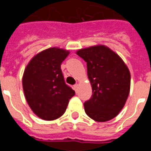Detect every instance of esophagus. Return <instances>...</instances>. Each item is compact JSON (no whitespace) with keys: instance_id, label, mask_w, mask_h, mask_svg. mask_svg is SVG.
Here are the masks:
<instances>
[{"instance_id":"obj_1","label":"esophagus","mask_w":151,"mask_h":151,"mask_svg":"<svg viewBox=\"0 0 151 151\" xmlns=\"http://www.w3.org/2000/svg\"><path fill=\"white\" fill-rule=\"evenodd\" d=\"M78 84H75V85L73 86V88H74V90H75V91H78Z\"/></svg>"}]
</instances>
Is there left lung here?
<instances>
[{
  "mask_svg": "<svg viewBox=\"0 0 151 151\" xmlns=\"http://www.w3.org/2000/svg\"><path fill=\"white\" fill-rule=\"evenodd\" d=\"M77 54L86 62L92 86L93 95L84 103L86 113L99 122L113 119L123 108L129 94V70L108 47H91L79 50Z\"/></svg>",
  "mask_w": 151,
  "mask_h": 151,
  "instance_id": "1",
  "label": "left lung"
}]
</instances>
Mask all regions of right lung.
<instances>
[{"mask_svg": "<svg viewBox=\"0 0 151 151\" xmlns=\"http://www.w3.org/2000/svg\"><path fill=\"white\" fill-rule=\"evenodd\" d=\"M69 52L51 47L34 56L25 69L22 86L31 110L45 120L65 113L75 91L65 82L60 65Z\"/></svg>", "mask_w": 151, "mask_h": 151, "instance_id": "obj_1", "label": "right lung"}]
</instances>
